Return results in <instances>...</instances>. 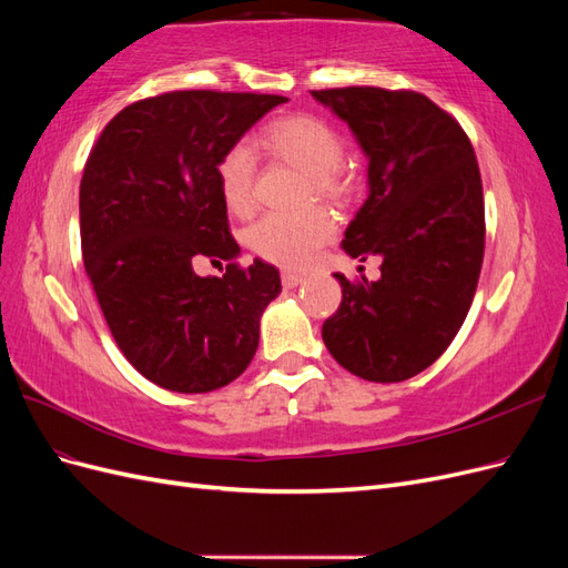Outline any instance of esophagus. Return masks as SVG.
<instances>
[{"label":"esophagus","mask_w":568,"mask_h":568,"mask_svg":"<svg viewBox=\"0 0 568 568\" xmlns=\"http://www.w3.org/2000/svg\"><path fill=\"white\" fill-rule=\"evenodd\" d=\"M303 282V274H296V272H282V284L286 288H294Z\"/></svg>","instance_id":"1"}]
</instances>
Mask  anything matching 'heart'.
<instances>
[{
  "instance_id": "obj_1",
  "label": "heart",
  "mask_w": 568,
  "mask_h": 568,
  "mask_svg": "<svg viewBox=\"0 0 568 568\" xmlns=\"http://www.w3.org/2000/svg\"><path fill=\"white\" fill-rule=\"evenodd\" d=\"M263 146L305 173V196L332 203L348 201L355 192L353 175L341 163L343 136L334 125L311 113L272 120L263 130ZM255 153L246 142L222 151L215 163L220 196L234 215H248L255 205ZM334 220L320 205L291 213H265L248 227V248L263 261L282 267H305L334 236Z\"/></svg>"
}]
</instances>
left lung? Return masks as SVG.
Listing matches in <instances>:
<instances>
[{
    "mask_svg": "<svg viewBox=\"0 0 568 568\" xmlns=\"http://www.w3.org/2000/svg\"><path fill=\"white\" fill-rule=\"evenodd\" d=\"M313 97L346 120L369 159V196L343 248L382 255V280L341 284L324 346L359 379L405 382L450 346L467 317L486 248L484 186L457 120L412 90L336 88Z\"/></svg>",
    "mask_w": 568,
    "mask_h": 568,
    "instance_id": "1",
    "label": "left lung"
}]
</instances>
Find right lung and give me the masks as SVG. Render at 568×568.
<instances>
[{"instance_id":"right-lung-1","label":"right lung","mask_w":568,"mask_h":568,"mask_svg":"<svg viewBox=\"0 0 568 568\" xmlns=\"http://www.w3.org/2000/svg\"><path fill=\"white\" fill-rule=\"evenodd\" d=\"M286 97L178 90L120 111L80 182L82 261L128 363L161 388L227 386L255 355L280 270L242 267L215 163ZM201 256L227 262L199 278Z\"/></svg>"}]
</instances>
